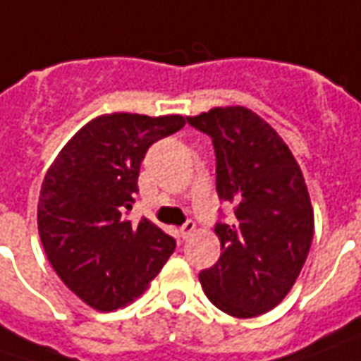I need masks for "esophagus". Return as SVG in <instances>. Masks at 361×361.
Segmentation results:
<instances>
[{
    "instance_id": "34e87169",
    "label": "esophagus",
    "mask_w": 361,
    "mask_h": 361,
    "mask_svg": "<svg viewBox=\"0 0 361 361\" xmlns=\"http://www.w3.org/2000/svg\"><path fill=\"white\" fill-rule=\"evenodd\" d=\"M193 233H195V223H193V221H185V223H183V226L180 228L181 238H183V240H188L189 236H191Z\"/></svg>"
}]
</instances>
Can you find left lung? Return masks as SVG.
<instances>
[{
	"label": "left lung",
	"mask_w": 361,
	"mask_h": 361,
	"mask_svg": "<svg viewBox=\"0 0 361 361\" xmlns=\"http://www.w3.org/2000/svg\"><path fill=\"white\" fill-rule=\"evenodd\" d=\"M188 123L213 140L216 193L234 203L236 216L215 224L223 254L199 281L226 314H264L289 293L311 248L314 216L301 168L283 138L246 107H215Z\"/></svg>",
	"instance_id": "obj_1"
}]
</instances>
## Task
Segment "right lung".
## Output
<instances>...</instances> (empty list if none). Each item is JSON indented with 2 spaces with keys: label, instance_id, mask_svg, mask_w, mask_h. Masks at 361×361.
Masks as SVG:
<instances>
[{
  "label": "right lung",
  "instance_id": "right-lung-1",
  "mask_svg": "<svg viewBox=\"0 0 361 361\" xmlns=\"http://www.w3.org/2000/svg\"><path fill=\"white\" fill-rule=\"evenodd\" d=\"M185 125L181 115L111 113L60 150L40 188V242L58 277L84 303L115 311L142 293L176 250L148 219L130 223L146 150Z\"/></svg>",
  "mask_w": 361,
  "mask_h": 361
}]
</instances>
